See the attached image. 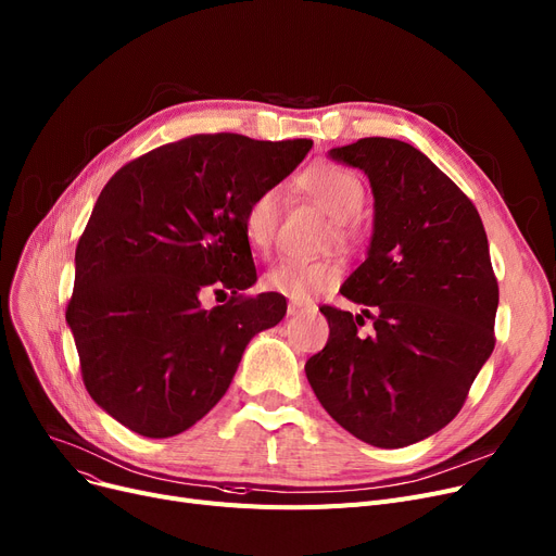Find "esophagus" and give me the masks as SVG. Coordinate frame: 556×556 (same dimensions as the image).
Wrapping results in <instances>:
<instances>
[{
	"label": "esophagus",
	"instance_id": "34e87169",
	"mask_svg": "<svg viewBox=\"0 0 556 556\" xmlns=\"http://www.w3.org/2000/svg\"><path fill=\"white\" fill-rule=\"evenodd\" d=\"M304 311V304H300V302H290L288 304V315H300Z\"/></svg>",
	"mask_w": 556,
	"mask_h": 556
}]
</instances>
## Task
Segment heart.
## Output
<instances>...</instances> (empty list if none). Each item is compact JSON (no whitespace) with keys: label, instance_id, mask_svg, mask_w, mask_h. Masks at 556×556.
<instances>
[{"label":"heart","instance_id":"1","mask_svg":"<svg viewBox=\"0 0 556 556\" xmlns=\"http://www.w3.org/2000/svg\"><path fill=\"white\" fill-rule=\"evenodd\" d=\"M302 187L323 207L338 218L340 233H349V220L356 218L365 207V185L354 170L338 164L315 166L302 175ZM281 191L279 187L261 189L245 207L243 231L252 250L266 254L279 227ZM342 281V266L333 258H286L263 277V286L288 300L306 302L313 295L325 293Z\"/></svg>","mask_w":556,"mask_h":556}]
</instances>
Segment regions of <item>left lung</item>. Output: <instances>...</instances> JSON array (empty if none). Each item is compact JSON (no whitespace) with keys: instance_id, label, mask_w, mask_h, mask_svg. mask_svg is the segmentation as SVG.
<instances>
[{"instance_id":"obj_1","label":"left lung","mask_w":556,"mask_h":556,"mask_svg":"<svg viewBox=\"0 0 556 556\" xmlns=\"http://www.w3.org/2000/svg\"><path fill=\"white\" fill-rule=\"evenodd\" d=\"M331 157L367 173L374 237L340 293L372 319L319 306L329 342L306 378L325 410L358 440L401 448L457 417L495 346L498 279L476 204L415 146L365 137Z\"/></svg>"}]
</instances>
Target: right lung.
Wrapping results in <instances>:
<instances>
[{
    "label": "right lung",
    "mask_w": 556,
    "mask_h": 556,
    "mask_svg": "<svg viewBox=\"0 0 556 556\" xmlns=\"http://www.w3.org/2000/svg\"><path fill=\"white\" fill-rule=\"evenodd\" d=\"M311 146L191 135L112 175L65 311L85 390L110 417L155 440L185 432L223 399L252 336L281 323L283 295L245 293L256 270L243 214ZM207 289L230 300L202 309Z\"/></svg>",
    "instance_id": "obj_1"
}]
</instances>
